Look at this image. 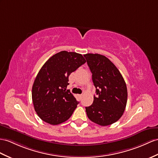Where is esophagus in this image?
I'll use <instances>...</instances> for the list:
<instances>
[{"instance_id": "34e87169", "label": "esophagus", "mask_w": 158, "mask_h": 158, "mask_svg": "<svg viewBox=\"0 0 158 158\" xmlns=\"http://www.w3.org/2000/svg\"><path fill=\"white\" fill-rule=\"evenodd\" d=\"M78 97H79L80 98H82V96H83V95H82V94H78Z\"/></svg>"}]
</instances>
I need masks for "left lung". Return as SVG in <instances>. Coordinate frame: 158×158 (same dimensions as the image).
Instances as JSON below:
<instances>
[{
    "label": "left lung",
    "instance_id": "8db88e82",
    "mask_svg": "<svg viewBox=\"0 0 158 158\" xmlns=\"http://www.w3.org/2000/svg\"><path fill=\"white\" fill-rule=\"evenodd\" d=\"M84 56L92 74L97 93L92 105L86 107L87 116L99 125L113 124L122 117L125 110L126 83L117 68L105 56L87 53Z\"/></svg>",
    "mask_w": 158,
    "mask_h": 158
}]
</instances>
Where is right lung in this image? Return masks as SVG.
<instances>
[{"label":"right lung","mask_w":158,"mask_h":158,"mask_svg":"<svg viewBox=\"0 0 158 158\" xmlns=\"http://www.w3.org/2000/svg\"><path fill=\"white\" fill-rule=\"evenodd\" d=\"M85 62L82 54L61 51L41 67L32 87V101L42 121L56 125L72 116L78 102L66 90L68 77Z\"/></svg>","instance_id":"add662e5"}]
</instances>
